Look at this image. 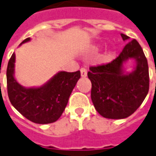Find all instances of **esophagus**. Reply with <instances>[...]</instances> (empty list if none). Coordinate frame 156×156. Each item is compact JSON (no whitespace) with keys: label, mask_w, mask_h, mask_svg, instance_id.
<instances>
[{"label":"esophagus","mask_w":156,"mask_h":156,"mask_svg":"<svg viewBox=\"0 0 156 156\" xmlns=\"http://www.w3.org/2000/svg\"><path fill=\"white\" fill-rule=\"evenodd\" d=\"M80 75H81L82 77H86V76H87V69L81 68L80 69Z\"/></svg>","instance_id":"esophagus-1"}]
</instances>
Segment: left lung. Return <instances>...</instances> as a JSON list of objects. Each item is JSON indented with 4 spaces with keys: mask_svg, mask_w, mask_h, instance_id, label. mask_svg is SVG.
<instances>
[{
    "mask_svg": "<svg viewBox=\"0 0 156 156\" xmlns=\"http://www.w3.org/2000/svg\"><path fill=\"white\" fill-rule=\"evenodd\" d=\"M124 41L129 36L121 34ZM135 58L137 66L125 75L122 64ZM87 76L92 82L91 98L95 109L108 119H124L133 115L142 105L150 88L149 66L141 46L135 39L126 44L120 55L110 63L91 66Z\"/></svg>",
    "mask_w": 156,
    "mask_h": 156,
    "instance_id": "1",
    "label": "left lung"
}]
</instances>
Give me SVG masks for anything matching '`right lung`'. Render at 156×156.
I'll return each instance as SVG.
<instances>
[{"label":"right lung","mask_w":156,"mask_h":156,"mask_svg":"<svg viewBox=\"0 0 156 156\" xmlns=\"http://www.w3.org/2000/svg\"><path fill=\"white\" fill-rule=\"evenodd\" d=\"M29 41L30 38H26L22 43ZM14 62L15 54L12 53L6 69L7 94L12 106L34 123L48 124L58 120L80 79V70L61 71L41 87L24 88L14 79Z\"/></svg>","instance_id":"obj_1"}]
</instances>
